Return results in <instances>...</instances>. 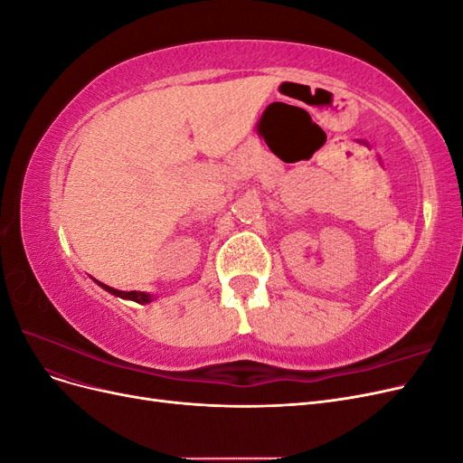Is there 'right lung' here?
<instances>
[{"label":"right lung","instance_id":"1","mask_svg":"<svg viewBox=\"0 0 463 463\" xmlns=\"http://www.w3.org/2000/svg\"><path fill=\"white\" fill-rule=\"evenodd\" d=\"M96 284L100 286V288H104L108 293H111V296L121 298V299H129V301L141 303V305H146V303L154 301V296H150V293H145V291H119V289L109 288V286H106V284H102V282H98V279H96Z\"/></svg>","mask_w":463,"mask_h":463}]
</instances>
